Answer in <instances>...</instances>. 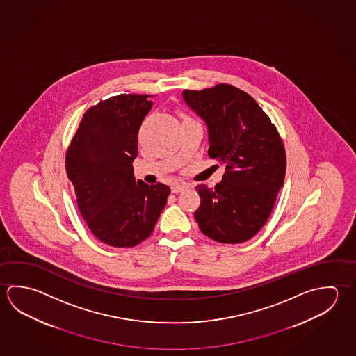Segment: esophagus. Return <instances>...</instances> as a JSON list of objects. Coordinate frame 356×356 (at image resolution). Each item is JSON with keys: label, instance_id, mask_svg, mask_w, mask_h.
Returning a JSON list of instances; mask_svg holds the SVG:
<instances>
[{"label": "esophagus", "instance_id": "1", "mask_svg": "<svg viewBox=\"0 0 356 356\" xmlns=\"http://www.w3.org/2000/svg\"><path fill=\"white\" fill-rule=\"evenodd\" d=\"M188 186L187 184H180V182H176L172 186H171V191L174 193H180L184 188H186Z\"/></svg>", "mask_w": 356, "mask_h": 356}]
</instances>
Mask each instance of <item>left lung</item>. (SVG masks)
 Wrapping results in <instances>:
<instances>
[{
  "label": "left lung",
  "mask_w": 356,
  "mask_h": 356,
  "mask_svg": "<svg viewBox=\"0 0 356 356\" xmlns=\"http://www.w3.org/2000/svg\"><path fill=\"white\" fill-rule=\"evenodd\" d=\"M182 100L205 122L209 156L225 166L215 187L196 186L201 204L195 220L218 243H245L266 222L284 185L280 136L259 104L231 85L185 90Z\"/></svg>",
  "instance_id": "left-lung-1"
}]
</instances>
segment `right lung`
<instances>
[{"label":"right lung","instance_id":"obj_1","mask_svg":"<svg viewBox=\"0 0 356 356\" xmlns=\"http://www.w3.org/2000/svg\"><path fill=\"white\" fill-rule=\"evenodd\" d=\"M147 95H119L88 108L66 154V170L88 229L113 248L150 236L170 187L135 180L138 135L152 108Z\"/></svg>","mask_w":356,"mask_h":356}]
</instances>
